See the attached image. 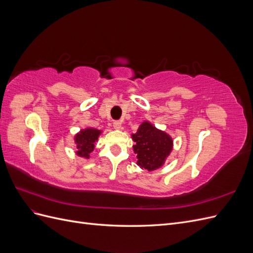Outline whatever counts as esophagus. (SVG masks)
Instances as JSON below:
<instances>
[{"instance_id":"34e87169","label":"esophagus","mask_w":253,"mask_h":253,"mask_svg":"<svg viewBox=\"0 0 253 253\" xmlns=\"http://www.w3.org/2000/svg\"><path fill=\"white\" fill-rule=\"evenodd\" d=\"M113 126H114V128L120 129V128H121V122H120V121H114Z\"/></svg>"}]
</instances>
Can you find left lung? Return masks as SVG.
I'll return each instance as SVG.
<instances>
[{
  "mask_svg": "<svg viewBox=\"0 0 253 253\" xmlns=\"http://www.w3.org/2000/svg\"><path fill=\"white\" fill-rule=\"evenodd\" d=\"M133 150L137 154V165L141 169L154 171L162 167L173 149V140L149 121H143L135 134Z\"/></svg>",
  "mask_w": 253,
  "mask_h": 253,
  "instance_id": "left-lung-1",
  "label": "left lung"
}]
</instances>
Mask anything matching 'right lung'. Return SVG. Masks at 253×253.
<instances>
[{
	"mask_svg": "<svg viewBox=\"0 0 253 253\" xmlns=\"http://www.w3.org/2000/svg\"><path fill=\"white\" fill-rule=\"evenodd\" d=\"M101 134L100 129L87 127L81 129L79 133L75 135V143L77 147L76 154L83 158H89V154L95 149V142L98 140L99 135Z\"/></svg>",
	"mask_w": 253,
	"mask_h": 253,
	"instance_id": "1",
	"label": "right lung"
}]
</instances>
